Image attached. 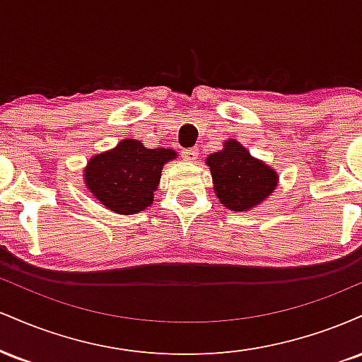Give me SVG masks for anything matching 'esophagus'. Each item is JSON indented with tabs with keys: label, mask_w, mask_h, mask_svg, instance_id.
Listing matches in <instances>:
<instances>
[{
	"label": "esophagus",
	"mask_w": 362,
	"mask_h": 362,
	"mask_svg": "<svg viewBox=\"0 0 362 362\" xmlns=\"http://www.w3.org/2000/svg\"><path fill=\"white\" fill-rule=\"evenodd\" d=\"M197 156H199V149L197 148H187V149H184V151H182V158H184V160H187V161L197 160Z\"/></svg>",
	"instance_id": "1"
}]
</instances>
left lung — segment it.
Masks as SVG:
<instances>
[{
    "label": "left lung",
    "instance_id": "8db88e82",
    "mask_svg": "<svg viewBox=\"0 0 362 362\" xmlns=\"http://www.w3.org/2000/svg\"><path fill=\"white\" fill-rule=\"evenodd\" d=\"M206 163L211 168L216 195L231 211L250 209L276 189L277 173L252 158L236 141H226L224 149L213 153Z\"/></svg>",
    "mask_w": 362,
    "mask_h": 362
}]
</instances>
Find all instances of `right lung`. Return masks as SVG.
<instances>
[{
    "label": "right lung",
    "instance_id": "right-lung-1",
    "mask_svg": "<svg viewBox=\"0 0 362 362\" xmlns=\"http://www.w3.org/2000/svg\"><path fill=\"white\" fill-rule=\"evenodd\" d=\"M175 156L173 149H148L139 141L124 139L112 151L91 158L85 182L90 192L110 211L134 214L151 204L161 168Z\"/></svg>",
    "mask_w": 362,
    "mask_h": 362
}]
</instances>
